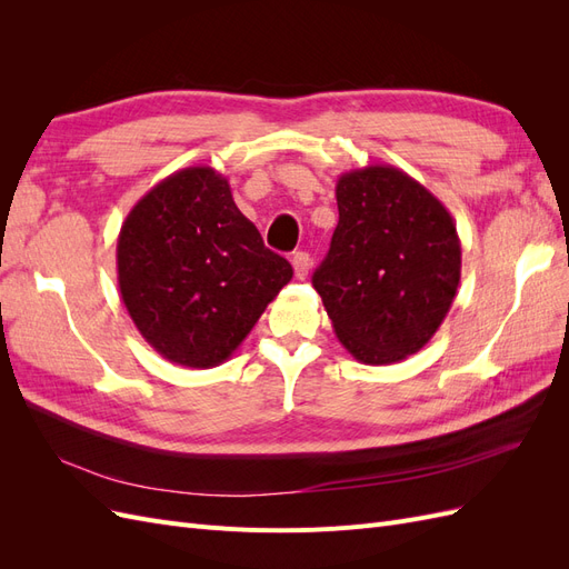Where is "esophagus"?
Returning a JSON list of instances; mask_svg holds the SVG:
<instances>
[{"label": "esophagus", "mask_w": 569, "mask_h": 569, "mask_svg": "<svg viewBox=\"0 0 569 569\" xmlns=\"http://www.w3.org/2000/svg\"><path fill=\"white\" fill-rule=\"evenodd\" d=\"M291 266H295V274L299 280H306L308 270H311V256H308L306 251H297L295 256H291Z\"/></svg>", "instance_id": "obj_1"}]
</instances>
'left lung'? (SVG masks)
I'll return each mask as SVG.
<instances>
[{"label":"left lung","instance_id":"obj_1","mask_svg":"<svg viewBox=\"0 0 569 569\" xmlns=\"http://www.w3.org/2000/svg\"><path fill=\"white\" fill-rule=\"evenodd\" d=\"M339 222L313 287L335 335L366 366H391L435 337L460 282L446 206L393 166L337 180Z\"/></svg>","mask_w":569,"mask_h":569}]
</instances>
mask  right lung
Listing matches in <instances>:
<instances>
[{
	"mask_svg": "<svg viewBox=\"0 0 569 569\" xmlns=\"http://www.w3.org/2000/svg\"><path fill=\"white\" fill-rule=\"evenodd\" d=\"M116 261L140 335L170 363L199 370L228 360L295 274L209 166L178 170L132 206Z\"/></svg>",
	"mask_w": 569,
	"mask_h": 569,
	"instance_id": "1",
	"label": "right lung"
}]
</instances>
